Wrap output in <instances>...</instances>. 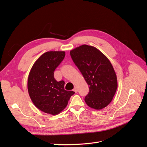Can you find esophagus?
<instances>
[{"label": "esophagus", "instance_id": "1", "mask_svg": "<svg viewBox=\"0 0 147 147\" xmlns=\"http://www.w3.org/2000/svg\"><path fill=\"white\" fill-rule=\"evenodd\" d=\"M74 91L75 92H78V88L77 86H75L74 89Z\"/></svg>", "mask_w": 147, "mask_h": 147}]
</instances>
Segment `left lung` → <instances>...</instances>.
Listing matches in <instances>:
<instances>
[{
    "instance_id": "1",
    "label": "left lung",
    "mask_w": 147,
    "mask_h": 147,
    "mask_svg": "<svg viewBox=\"0 0 147 147\" xmlns=\"http://www.w3.org/2000/svg\"><path fill=\"white\" fill-rule=\"evenodd\" d=\"M70 54L89 85L84 98L86 104L96 110L105 108L118 87L117 75L109 59L96 47L87 45L74 48Z\"/></svg>"
}]
</instances>
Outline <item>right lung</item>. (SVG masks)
I'll return each mask as SVG.
<instances>
[{"label": "right lung", "mask_w": 147, "mask_h": 147, "mask_svg": "<svg viewBox=\"0 0 147 147\" xmlns=\"http://www.w3.org/2000/svg\"><path fill=\"white\" fill-rule=\"evenodd\" d=\"M65 55V51L43 53L35 62L29 74L28 90L33 104L42 112L55 115L67 105L72 91L64 90L65 82H57L54 71Z\"/></svg>", "instance_id": "obj_1"}]
</instances>
